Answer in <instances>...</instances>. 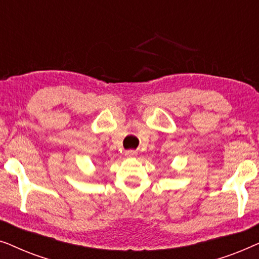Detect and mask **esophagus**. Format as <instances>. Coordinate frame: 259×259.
I'll list each match as a JSON object with an SVG mask.
<instances>
[{"label":"esophagus","mask_w":259,"mask_h":259,"mask_svg":"<svg viewBox=\"0 0 259 259\" xmlns=\"http://www.w3.org/2000/svg\"><path fill=\"white\" fill-rule=\"evenodd\" d=\"M126 155H127V157H134V155H136V152H134V151H127Z\"/></svg>","instance_id":"esophagus-1"}]
</instances>
